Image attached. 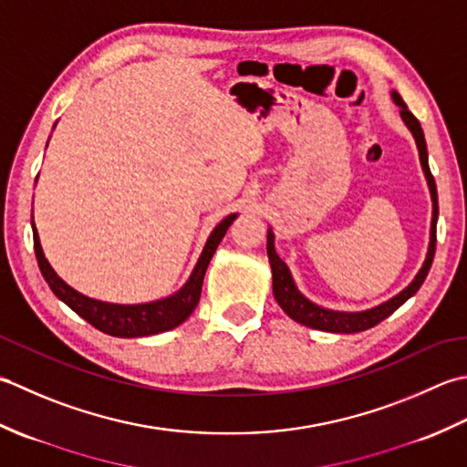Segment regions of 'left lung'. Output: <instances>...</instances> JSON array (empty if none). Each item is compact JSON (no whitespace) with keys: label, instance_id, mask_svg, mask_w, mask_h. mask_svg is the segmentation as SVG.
I'll use <instances>...</instances> for the list:
<instances>
[{"label":"left lung","instance_id":"left-lung-1","mask_svg":"<svg viewBox=\"0 0 467 467\" xmlns=\"http://www.w3.org/2000/svg\"><path fill=\"white\" fill-rule=\"evenodd\" d=\"M391 99L397 104L399 112H401V119L405 122V127L411 130V135L417 142V150H420V161H421V169L427 179V185H430V193H431V202H433V215H431V230H430V247H427V255L425 262L421 265V270L417 272L415 278L405 290H401L393 296L391 300H387L383 304H379L375 308L368 310H360V312H340V310H330V308H322L318 304L310 302L304 294L296 288L294 284L292 274L288 270V265L280 260V255L275 254L274 247V234L268 230V260L272 265V288H274V298L280 304V308L288 314L292 320L300 322V325L308 327V328H317V330H327V332H340V335H353V332H360L367 328H373L379 325L380 320H385L387 317L401 306L403 302H407L413 294L421 288V284L425 282L427 274H430L433 255H435V230H437V189H435V179L430 171V161H427V145H425V137H423V129L420 125L411 110L407 109V104L403 99L393 90Z\"/></svg>","mask_w":467,"mask_h":467}]
</instances>
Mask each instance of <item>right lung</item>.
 <instances>
[{"instance_id": "right-lung-1", "label": "right lung", "mask_w": 467, "mask_h": 467, "mask_svg": "<svg viewBox=\"0 0 467 467\" xmlns=\"http://www.w3.org/2000/svg\"><path fill=\"white\" fill-rule=\"evenodd\" d=\"M237 213H230L215 225L212 235L207 237L205 247L195 268L189 275V280L167 298L153 300V302H142V304H112V302H102L84 296L78 290L68 286L58 274L54 272L50 262L46 260L40 235H37L36 225L32 222V232H34V252L37 258V265H40V272L47 286L58 296L66 306H70L78 317H82L94 328H99L104 335L110 337H120V338H137V337H150L159 335V332H165L179 327L181 322H185L192 312L195 310L199 296H202V286H203V275L209 262H212L217 245L223 240L227 227L234 223Z\"/></svg>"}]
</instances>
